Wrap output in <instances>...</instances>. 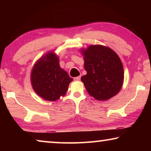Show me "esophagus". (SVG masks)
<instances>
[{
  "label": "esophagus",
  "mask_w": 151,
  "mask_h": 151,
  "mask_svg": "<svg viewBox=\"0 0 151 151\" xmlns=\"http://www.w3.org/2000/svg\"><path fill=\"white\" fill-rule=\"evenodd\" d=\"M74 80L75 81H80L81 80V76H76V77L74 78Z\"/></svg>",
  "instance_id": "1"
}]
</instances>
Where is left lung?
Returning a JSON list of instances; mask_svg holds the SVG:
<instances>
[{
  "instance_id": "obj_1",
  "label": "left lung",
  "mask_w": 151,
  "mask_h": 151,
  "mask_svg": "<svg viewBox=\"0 0 151 151\" xmlns=\"http://www.w3.org/2000/svg\"><path fill=\"white\" fill-rule=\"evenodd\" d=\"M87 74L81 77L86 91L98 101L115 96L122 87L124 70L113 50L102 45H91L83 50Z\"/></svg>"
}]
</instances>
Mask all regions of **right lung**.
<instances>
[{"mask_svg":"<svg viewBox=\"0 0 151 151\" xmlns=\"http://www.w3.org/2000/svg\"><path fill=\"white\" fill-rule=\"evenodd\" d=\"M73 78L60 67L58 58L48 52L35 64L31 73L32 88L45 100L55 101L64 96Z\"/></svg>","mask_w":151,"mask_h":151,"instance_id":"obj_1","label":"right lung"}]
</instances>
